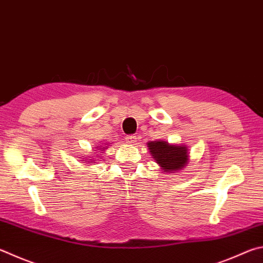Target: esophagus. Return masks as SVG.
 <instances>
[{"mask_svg":"<svg viewBox=\"0 0 263 263\" xmlns=\"http://www.w3.org/2000/svg\"><path fill=\"white\" fill-rule=\"evenodd\" d=\"M125 139H126V142H128V144H132V145H135L137 142V137L133 136V135L127 136Z\"/></svg>","mask_w":263,"mask_h":263,"instance_id":"obj_1","label":"esophagus"}]
</instances>
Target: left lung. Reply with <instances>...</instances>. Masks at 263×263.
Instances as JSON below:
<instances>
[{"label": "left lung", "instance_id": "obj_1", "mask_svg": "<svg viewBox=\"0 0 263 263\" xmlns=\"http://www.w3.org/2000/svg\"><path fill=\"white\" fill-rule=\"evenodd\" d=\"M151 155L164 173H175L184 169L187 164L189 153L185 146L169 145L168 142L157 140L147 142Z\"/></svg>", "mask_w": 263, "mask_h": 263}]
</instances>
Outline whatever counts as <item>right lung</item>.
<instances>
[{
    "instance_id": "add662e5",
    "label": "right lung",
    "mask_w": 263,
    "mask_h": 263,
    "mask_svg": "<svg viewBox=\"0 0 263 263\" xmlns=\"http://www.w3.org/2000/svg\"><path fill=\"white\" fill-rule=\"evenodd\" d=\"M107 148V147H106ZM103 149H104V148H103ZM95 156H97V155H95ZM95 156L94 157H92V159H89V161H86V162H89V163H95Z\"/></svg>"
}]
</instances>
